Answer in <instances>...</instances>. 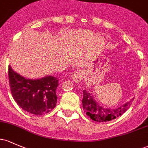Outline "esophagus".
<instances>
[{
  "label": "esophagus",
  "mask_w": 148,
  "mask_h": 148,
  "mask_svg": "<svg viewBox=\"0 0 148 148\" xmlns=\"http://www.w3.org/2000/svg\"><path fill=\"white\" fill-rule=\"evenodd\" d=\"M83 79V72L80 70H76L73 72L72 79L74 82L79 83Z\"/></svg>",
  "instance_id": "34e87169"
}]
</instances>
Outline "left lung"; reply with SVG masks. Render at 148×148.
<instances>
[{"mask_svg":"<svg viewBox=\"0 0 148 148\" xmlns=\"http://www.w3.org/2000/svg\"><path fill=\"white\" fill-rule=\"evenodd\" d=\"M134 99L132 98L124 103L122 106L117 108H103L94 99L93 95L88 92L86 90H84L82 100L83 108L84 112L92 120L97 122H105L116 119L124 114L131 106Z\"/></svg>","mask_w":148,"mask_h":148,"instance_id":"8db88e82","label":"left lung"}]
</instances>
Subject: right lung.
Returning a JSON list of instances; mask_svg holds the SVG:
<instances>
[{"label": "right lung", "instance_id": "right-lung-1", "mask_svg": "<svg viewBox=\"0 0 148 148\" xmlns=\"http://www.w3.org/2000/svg\"><path fill=\"white\" fill-rule=\"evenodd\" d=\"M10 90L14 101L22 110L35 115L52 111L56 106L58 79L52 76L32 79L8 68Z\"/></svg>", "mask_w": 148, "mask_h": 148}]
</instances>
